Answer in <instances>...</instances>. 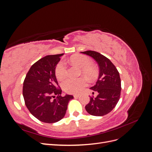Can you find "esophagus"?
<instances>
[{
	"mask_svg": "<svg viewBox=\"0 0 152 152\" xmlns=\"http://www.w3.org/2000/svg\"><path fill=\"white\" fill-rule=\"evenodd\" d=\"M79 96H80V94H77L73 95V97H74V98H79Z\"/></svg>",
	"mask_w": 152,
	"mask_h": 152,
	"instance_id": "obj_1",
	"label": "esophagus"
}]
</instances>
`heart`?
<instances>
[{
	"label": "heart",
	"instance_id": "heart-1",
	"mask_svg": "<svg viewBox=\"0 0 152 152\" xmlns=\"http://www.w3.org/2000/svg\"><path fill=\"white\" fill-rule=\"evenodd\" d=\"M70 61L81 68V72L89 80H93L97 76V70L92 65V61L88 57L82 54H77L70 58ZM67 66L64 61H59L55 68V75L59 80H62L66 77ZM87 85L84 78L67 79L61 84L63 90L68 94H75Z\"/></svg>",
	"mask_w": 152,
	"mask_h": 152
}]
</instances>
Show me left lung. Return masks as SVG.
<instances>
[{
	"label": "left lung",
	"instance_id": "8db88e82",
	"mask_svg": "<svg viewBox=\"0 0 152 152\" xmlns=\"http://www.w3.org/2000/svg\"><path fill=\"white\" fill-rule=\"evenodd\" d=\"M94 59L99 68V78L91 89L97 96L90 97L85 108L87 113L94 116H103L115 107L121 97V80L119 73L112 61L100 53L87 50L81 52Z\"/></svg>",
	"mask_w": 152,
	"mask_h": 152
}]
</instances>
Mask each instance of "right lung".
I'll use <instances>...</instances> for the list:
<instances>
[{"mask_svg": "<svg viewBox=\"0 0 152 152\" xmlns=\"http://www.w3.org/2000/svg\"><path fill=\"white\" fill-rule=\"evenodd\" d=\"M63 54L48 55L31 66L23 82V95L29 112L41 122L55 123L65 117L72 95L61 96L55 68Z\"/></svg>", "mask_w": 152, "mask_h": 152, "instance_id": "add662e5", "label": "right lung"}]
</instances>
